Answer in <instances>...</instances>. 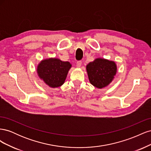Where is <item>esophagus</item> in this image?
<instances>
[{
  "mask_svg": "<svg viewBox=\"0 0 151 151\" xmlns=\"http://www.w3.org/2000/svg\"><path fill=\"white\" fill-rule=\"evenodd\" d=\"M81 65H82V61L79 60V61H77V63H76V65H77V67H81Z\"/></svg>",
  "mask_w": 151,
  "mask_h": 151,
  "instance_id": "obj_1",
  "label": "esophagus"
}]
</instances>
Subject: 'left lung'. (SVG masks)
<instances>
[{
  "label": "left lung",
  "mask_w": 151,
  "mask_h": 151,
  "mask_svg": "<svg viewBox=\"0 0 151 151\" xmlns=\"http://www.w3.org/2000/svg\"><path fill=\"white\" fill-rule=\"evenodd\" d=\"M91 84L101 89L111 83L116 72V65L113 61L96 58L86 66Z\"/></svg>",
  "instance_id": "1"
}]
</instances>
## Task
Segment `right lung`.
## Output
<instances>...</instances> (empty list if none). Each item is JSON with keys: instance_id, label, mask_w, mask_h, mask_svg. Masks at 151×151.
<instances>
[{"instance_id": "right-lung-1", "label": "right lung", "mask_w": 151, "mask_h": 151, "mask_svg": "<svg viewBox=\"0 0 151 151\" xmlns=\"http://www.w3.org/2000/svg\"><path fill=\"white\" fill-rule=\"evenodd\" d=\"M70 67L71 64L68 62L52 58L41 62L37 72L40 78L50 87L57 88L64 83Z\"/></svg>"}]
</instances>
